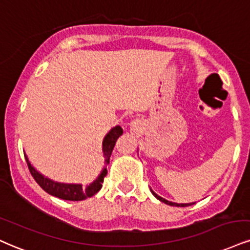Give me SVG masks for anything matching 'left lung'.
Here are the masks:
<instances>
[{"mask_svg": "<svg viewBox=\"0 0 250 250\" xmlns=\"http://www.w3.org/2000/svg\"><path fill=\"white\" fill-rule=\"evenodd\" d=\"M152 192V194L155 195L156 198H157L158 200H161L162 203H164V204H167V205H170V206H179V207H186V206H190V205H193L194 203H191V204H177V203H171V201H169V200H165L164 198H162V197H159V195H157L155 193L154 191H151Z\"/></svg>", "mask_w": 250, "mask_h": 250, "instance_id": "1", "label": "left lung"}]
</instances>
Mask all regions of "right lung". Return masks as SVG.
Here are the masks:
<instances>
[{
	"mask_svg": "<svg viewBox=\"0 0 250 250\" xmlns=\"http://www.w3.org/2000/svg\"><path fill=\"white\" fill-rule=\"evenodd\" d=\"M122 134H123L122 128L120 127V125H116V127H114L112 130L104 136V142H102V151H104V158H106L104 159V163H106V165L109 164L110 155H112L117 138L121 136ZM24 156H25L30 173L32 174V177H34L36 182H37V184L49 194L55 195V197L60 198V199H64V200L79 201V200H85L89 197H93V195L98 193V192L101 190L104 178L107 174V169L104 167V169L101 171L100 176H99L98 178L92 183V184L86 186V188H83V185L80 184H64V183H57L49 178H46V177H44L43 174L39 173L38 171L32 167L31 163H30L28 157H26V155L24 154Z\"/></svg>",
	"mask_w": 250,
	"mask_h": 250,
	"instance_id": "add662e5",
	"label": "right lung"
}]
</instances>
